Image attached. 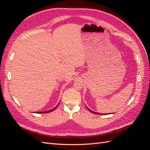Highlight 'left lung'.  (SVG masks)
<instances>
[{"label":"left lung","instance_id":"8db88e82","mask_svg":"<svg viewBox=\"0 0 150 150\" xmlns=\"http://www.w3.org/2000/svg\"><path fill=\"white\" fill-rule=\"evenodd\" d=\"M87 108L88 109V110L89 111H90L91 112H93V113H94V114H96V115H106V114H101V113H99V112H94V111H91V110H89V109L87 107Z\"/></svg>","mask_w":150,"mask_h":150}]
</instances>
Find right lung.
<instances>
[{"instance_id":"obj_1","label":"right lung","mask_w":150,"mask_h":150,"mask_svg":"<svg viewBox=\"0 0 150 150\" xmlns=\"http://www.w3.org/2000/svg\"><path fill=\"white\" fill-rule=\"evenodd\" d=\"M59 104H57V105L55 107V108H54L53 109H52V110H48V111H41V112H37V113H46V112H51V111H54V110H55V109L57 107V106L59 105Z\"/></svg>"}]
</instances>
